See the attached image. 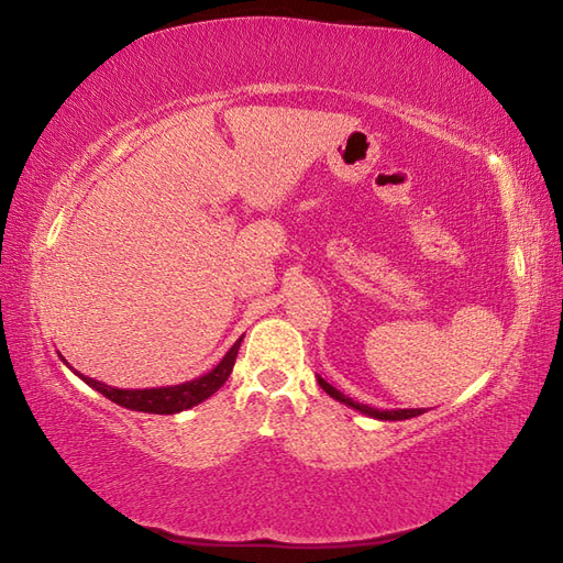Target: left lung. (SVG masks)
I'll use <instances>...</instances> for the list:
<instances>
[{
	"label": "left lung",
	"mask_w": 563,
	"mask_h": 563,
	"mask_svg": "<svg viewBox=\"0 0 563 563\" xmlns=\"http://www.w3.org/2000/svg\"><path fill=\"white\" fill-rule=\"evenodd\" d=\"M317 384L322 386V390L329 393L333 400H339V402H343V405H347V407H353V409H357V412L367 415V417H374V419H378V421H402V419H412V417L423 415V409H376V407H369V405L355 402L353 398H345V395H343L341 390H336L331 384H327L322 376H317Z\"/></svg>",
	"instance_id": "obj_1"
}]
</instances>
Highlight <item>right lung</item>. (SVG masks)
<instances>
[{
  "label": "right lung",
  "mask_w": 563,
  "mask_h": 563,
  "mask_svg": "<svg viewBox=\"0 0 563 563\" xmlns=\"http://www.w3.org/2000/svg\"><path fill=\"white\" fill-rule=\"evenodd\" d=\"M241 341H244V336H241L230 347V351H227V355L208 374L194 378V382L179 384V386L132 388V390L130 388H113V386H106V384L97 382V378H89L80 372H75L73 367L70 369L78 374L89 388L99 390L101 395H106V398H109L115 405H120V407L134 409V412H148V415H177V412H185V409H189L194 405L203 402L206 398H210L212 393L220 390V386L227 382V378H230V374L234 369ZM60 360H64V357H60Z\"/></svg>",
  "instance_id": "obj_1"
}]
</instances>
